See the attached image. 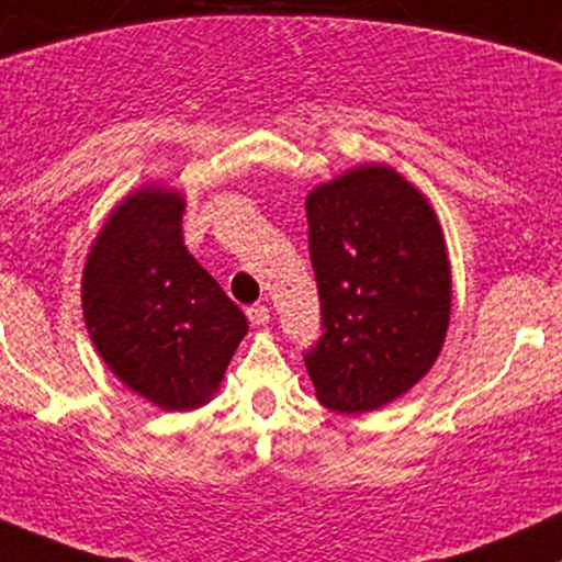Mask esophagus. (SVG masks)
Wrapping results in <instances>:
<instances>
[{"label": "esophagus", "instance_id": "1", "mask_svg": "<svg viewBox=\"0 0 562 562\" xmlns=\"http://www.w3.org/2000/svg\"><path fill=\"white\" fill-rule=\"evenodd\" d=\"M269 317H271L269 306H263V304H252L248 310V319L252 325H267Z\"/></svg>", "mask_w": 562, "mask_h": 562}]
</instances>
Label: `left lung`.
Returning <instances> with one entry per match:
<instances>
[{"mask_svg":"<svg viewBox=\"0 0 562 562\" xmlns=\"http://www.w3.org/2000/svg\"><path fill=\"white\" fill-rule=\"evenodd\" d=\"M323 336L304 355L336 413L392 403L427 375L451 319V263L435 211L386 165H360L306 196Z\"/></svg>","mask_w":562,"mask_h":562,"instance_id":"1","label":"left lung"}]
</instances>
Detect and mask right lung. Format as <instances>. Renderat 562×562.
I'll return each instance as SVG.
<instances>
[{
    "label": "right lung",
    "mask_w": 562,
    "mask_h": 562,
    "mask_svg": "<svg viewBox=\"0 0 562 562\" xmlns=\"http://www.w3.org/2000/svg\"><path fill=\"white\" fill-rule=\"evenodd\" d=\"M187 200L144 187L111 211L82 271V312L111 373L165 411L205 405L248 333L183 245Z\"/></svg>",
    "instance_id": "1"
}]
</instances>
